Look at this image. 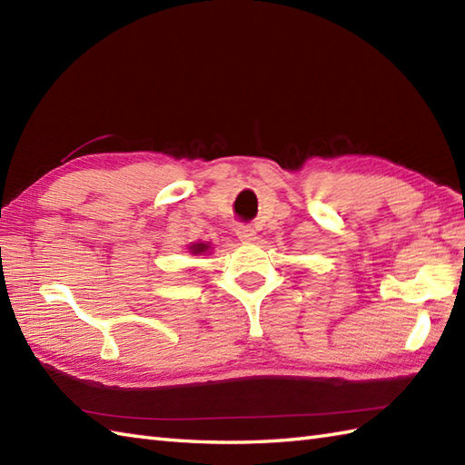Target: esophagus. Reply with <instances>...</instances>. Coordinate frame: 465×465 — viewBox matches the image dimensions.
<instances>
[{
  "label": "esophagus",
  "mask_w": 465,
  "mask_h": 465,
  "mask_svg": "<svg viewBox=\"0 0 465 465\" xmlns=\"http://www.w3.org/2000/svg\"><path fill=\"white\" fill-rule=\"evenodd\" d=\"M235 233H238V238H240L242 242H245V243L255 242V230H253L252 225H243V223H240L238 227H235Z\"/></svg>",
  "instance_id": "esophagus-1"
}]
</instances>
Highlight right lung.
<instances>
[{"label":"right lung","instance_id":"obj_1","mask_svg":"<svg viewBox=\"0 0 465 465\" xmlns=\"http://www.w3.org/2000/svg\"><path fill=\"white\" fill-rule=\"evenodd\" d=\"M187 250H190V253H193V255H205V253H212L210 250H212V243L210 242H197V243H192V245H187Z\"/></svg>","mask_w":465,"mask_h":465}]
</instances>
